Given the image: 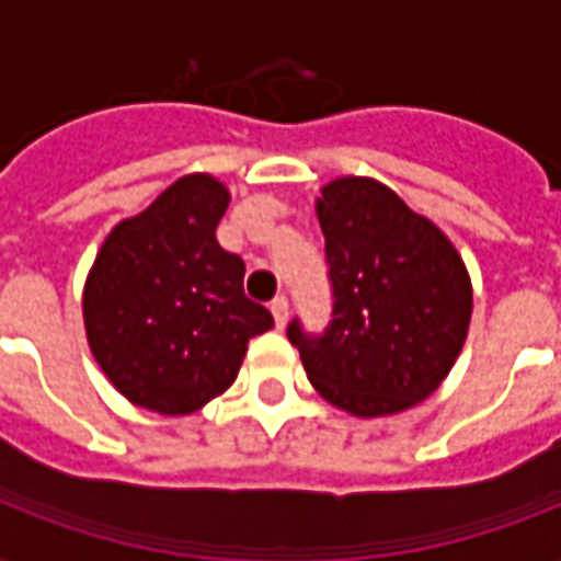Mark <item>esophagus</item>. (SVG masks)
<instances>
[{
  "label": "esophagus",
  "mask_w": 561,
  "mask_h": 561,
  "mask_svg": "<svg viewBox=\"0 0 561 561\" xmlns=\"http://www.w3.org/2000/svg\"><path fill=\"white\" fill-rule=\"evenodd\" d=\"M271 311H273V320H276V325H285L288 323V297L285 294H279V297H273L271 302Z\"/></svg>",
  "instance_id": "esophagus-1"
}]
</instances>
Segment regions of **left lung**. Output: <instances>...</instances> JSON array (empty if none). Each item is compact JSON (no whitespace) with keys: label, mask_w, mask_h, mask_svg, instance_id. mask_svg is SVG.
<instances>
[{"label":"left lung","mask_w":561,"mask_h":561,"mask_svg":"<svg viewBox=\"0 0 561 561\" xmlns=\"http://www.w3.org/2000/svg\"><path fill=\"white\" fill-rule=\"evenodd\" d=\"M332 320L308 332L299 317L288 341L308 381L355 416L399 413L439 387L460 355L471 320L466 264L427 218L367 178L323 188Z\"/></svg>","instance_id":"1"}]
</instances>
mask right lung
<instances>
[{"label":"right lung","mask_w":561,"mask_h":561,"mask_svg":"<svg viewBox=\"0 0 561 561\" xmlns=\"http://www.w3.org/2000/svg\"><path fill=\"white\" fill-rule=\"evenodd\" d=\"M229 192L209 174L178 180L101 247L83 288L90 350L139 408L192 413L236 381L271 311L244 294V262L215 238Z\"/></svg>","instance_id":"1"}]
</instances>
